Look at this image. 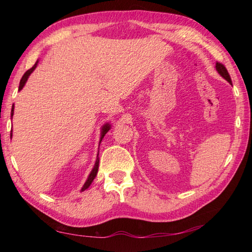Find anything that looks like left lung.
Wrapping results in <instances>:
<instances>
[{
  "instance_id": "left-lung-1",
  "label": "left lung",
  "mask_w": 252,
  "mask_h": 252,
  "mask_svg": "<svg viewBox=\"0 0 252 252\" xmlns=\"http://www.w3.org/2000/svg\"><path fill=\"white\" fill-rule=\"evenodd\" d=\"M216 68H217V71H218L219 73H220V76L223 77L224 79H225L228 83L232 84L231 77H229V74H228V72H227V70H226L225 66H224L223 63H216Z\"/></svg>"
}]
</instances>
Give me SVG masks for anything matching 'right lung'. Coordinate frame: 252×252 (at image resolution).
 <instances>
[{
  "mask_svg": "<svg viewBox=\"0 0 252 252\" xmlns=\"http://www.w3.org/2000/svg\"><path fill=\"white\" fill-rule=\"evenodd\" d=\"M37 63H39V61H36V63H34L33 67L30 68L29 70H27V71L25 72V74L23 76V78H21V80H20V83H19V89H18V91H20L21 89H23V88L25 87V84H26V82H27V80H28L29 76H30V74L32 73V71H33L34 69L36 68ZM10 115H12V117H13V115H14V105H13V107H12V112H10ZM110 126H111L109 125V123H106V125H104V126H103V127H101L100 141H99V143L101 142V140H103V137L105 136L106 133L110 130ZM12 132H13V131H10V138H12ZM98 164H99V158H98V154H97V158H96V161H95L94 167H93L92 171H91V173H90V175H89L88 180L85 181V183H84V185H83V187H82V189H81L82 191H83V190H85L87 189H89V186H90L91 184H92L93 180L95 179L96 174H97V172H98Z\"/></svg>",
  "mask_w": 252,
  "mask_h": 252,
  "instance_id": "add662e5",
  "label": "right lung"
}]
</instances>
